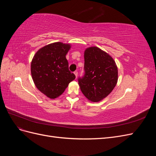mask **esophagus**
<instances>
[{
	"label": "esophagus",
	"mask_w": 156,
	"mask_h": 156,
	"mask_svg": "<svg viewBox=\"0 0 156 156\" xmlns=\"http://www.w3.org/2000/svg\"><path fill=\"white\" fill-rule=\"evenodd\" d=\"M74 74L75 75V77H76V78L77 77V75H78V72H77V71H75L74 72Z\"/></svg>",
	"instance_id": "34e87169"
}]
</instances>
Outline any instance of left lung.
<instances>
[{
    "instance_id": "left-lung-1",
    "label": "left lung",
    "mask_w": 156,
    "mask_h": 156,
    "mask_svg": "<svg viewBox=\"0 0 156 156\" xmlns=\"http://www.w3.org/2000/svg\"><path fill=\"white\" fill-rule=\"evenodd\" d=\"M84 75L78 79L81 90L89 101L99 102L106 98L118 81V68L111 56L97 47L84 51Z\"/></svg>"
}]
</instances>
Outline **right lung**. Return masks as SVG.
<instances>
[{"instance_id":"add662e5","label":"right lung","mask_w":156,"mask_h":156,"mask_svg":"<svg viewBox=\"0 0 156 156\" xmlns=\"http://www.w3.org/2000/svg\"><path fill=\"white\" fill-rule=\"evenodd\" d=\"M71 45L55 42L37 51L31 62V75L36 88L51 99L62 95L75 79L70 72L66 55Z\"/></svg>"}]
</instances>
